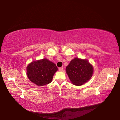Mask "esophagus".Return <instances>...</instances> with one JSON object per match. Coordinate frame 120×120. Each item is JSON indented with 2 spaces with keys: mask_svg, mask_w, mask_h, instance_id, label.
I'll list each match as a JSON object with an SVG mask.
<instances>
[{
  "mask_svg": "<svg viewBox=\"0 0 120 120\" xmlns=\"http://www.w3.org/2000/svg\"><path fill=\"white\" fill-rule=\"evenodd\" d=\"M59 70L60 71H62L64 70V68H63V67L59 68Z\"/></svg>",
  "mask_w": 120,
  "mask_h": 120,
  "instance_id": "esophagus-1",
  "label": "esophagus"
}]
</instances>
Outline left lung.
Masks as SVG:
<instances>
[{
    "mask_svg": "<svg viewBox=\"0 0 120 120\" xmlns=\"http://www.w3.org/2000/svg\"><path fill=\"white\" fill-rule=\"evenodd\" d=\"M66 70L72 84L81 86L92 78L94 68L86 59L75 58L66 67Z\"/></svg>",
    "mask_w": 120,
    "mask_h": 120,
    "instance_id": "1",
    "label": "left lung"
}]
</instances>
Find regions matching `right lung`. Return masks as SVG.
<instances>
[{"label": "right lung", "instance_id": "1", "mask_svg": "<svg viewBox=\"0 0 120 120\" xmlns=\"http://www.w3.org/2000/svg\"><path fill=\"white\" fill-rule=\"evenodd\" d=\"M58 68L53 62L46 58L33 61L26 67L28 78L34 84L42 86L51 82Z\"/></svg>", "mask_w": 120, "mask_h": 120}]
</instances>
